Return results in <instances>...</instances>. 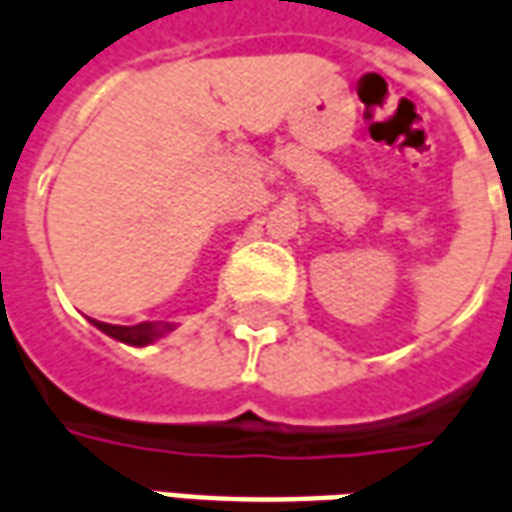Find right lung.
Listing matches in <instances>:
<instances>
[{
  "label": "right lung",
  "instance_id": "right-lung-1",
  "mask_svg": "<svg viewBox=\"0 0 512 512\" xmlns=\"http://www.w3.org/2000/svg\"><path fill=\"white\" fill-rule=\"evenodd\" d=\"M94 326L100 331H105L108 337H114L119 343L128 345H147L164 337V331H169L172 326H158V323H136V326H111V323H100L94 320Z\"/></svg>",
  "mask_w": 512,
  "mask_h": 512
}]
</instances>
